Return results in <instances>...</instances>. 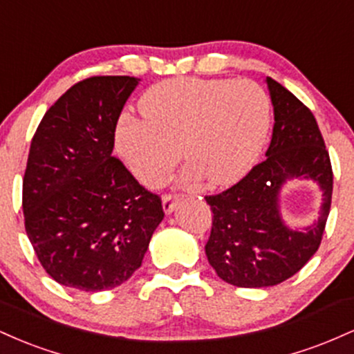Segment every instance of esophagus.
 Instances as JSON below:
<instances>
[{
	"label": "esophagus",
	"instance_id": "obj_1",
	"mask_svg": "<svg viewBox=\"0 0 354 354\" xmlns=\"http://www.w3.org/2000/svg\"><path fill=\"white\" fill-rule=\"evenodd\" d=\"M181 201L180 194H165L163 198V209L165 213H173L176 209V205Z\"/></svg>",
	"mask_w": 354,
	"mask_h": 354
}]
</instances>
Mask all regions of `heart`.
Listing matches in <instances>:
<instances>
[{
	"instance_id": "obj_1",
	"label": "heart",
	"mask_w": 354,
	"mask_h": 354,
	"mask_svg": "<svg viewBox=\"0 0 354 354\" xmlns=\"http://www.w3.org/2000/svg\"><path fill=\"white\" fill-rule=\"evenodd\" d=\"M143 113L123 111L115 148L140 181L161 185L183 154L186 181L230 185L250 171L270 129V100L248 80L174 78L154 84Z\"/></svg>"
}]
</instances>
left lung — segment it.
Returning a JSON list of instances; mask_svg holds the SVG:
<instances>
[{
  "mask_svg": "<svg viewBox=\"0 0 354 354\" xmlns=\"http://www.w3.org/2000/svg\"><path fill=\"white\" fill-rule=\"evenodd\" d=\"M274 126L266 160L241 181L206 196L213 226L205 251L223 281L239 288H266L298 273L318 251L330 214V154L313 113L283 84L266 76ZM313 180L322 191L319 219L295 229L281 214L288 180Z\"/></svg>",
  "mask_w": 354,
  "mask_h": 354,
  "instance_id": "8db88e82",
  "label": "left lung"
}]
</instances>
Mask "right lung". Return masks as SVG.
<instances>
[{"label":"right lung","instance_id":"obj_1","mask_svg":"<svg viewBox=\"0 0 354 354\" xmlns=\"http://www.w3.org/2000/svg\"><path fill=\"white\" fill-rule=\"evenodd\" d=\"M140 81H80L48 109L31 141L24 228L46 273L73 290L96 293L131 278L165 218L160 196L113 156L116 121Z\"/></svg>","mask_w":354,"mask_h":354}]
</instances>
